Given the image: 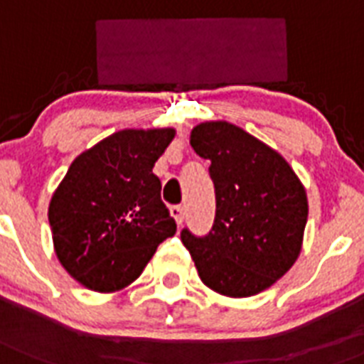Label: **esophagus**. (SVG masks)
Segmentation results:
<instances>
[{
  "mask_svg": "<svg viewBox=\"0 0 364 364\" xmlns=\"http://www.w3.org/2000/svg\"><path fill=\"white\" fill-rule=\"evenodd\" d=\"M170 215L176 218L177 224H181L183 218H185V208H183V205H173V208L170 209Z\"/></svg>",
  "mask_w": 364,
  "mask_h": 364,
  "instance_id": "1",
  "label": "esophagus"
}]
</instances>
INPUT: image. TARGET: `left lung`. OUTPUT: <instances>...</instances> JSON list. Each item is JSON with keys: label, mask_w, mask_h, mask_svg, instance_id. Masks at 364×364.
Listing matches in <instances>:
<instances>
[{"label": "left lung", "mask_w": 364, "mask_h": 364, "mask_svg": "<svg viewBox=\"0 0 364 364\" xmlns=\"http://www.w3.org/2000/svg\"><path fill=\"white\" fill-rule=\"evenodd\" d=\"M191 146L211 161L217 215L205 237L183 230V245L208 288L252 297L299 258L309 217L305 187L279 151L228 121L196 125Z\"/></svg>", "instance_id": "1"}]
</instances>
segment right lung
<instances>
[{
    "mask_svg": "<svg viewBox=\"0 0 364 364\" xmlns=\"http://www.w3.org/2000/svg\"><path fill=\"white\" fill-rule=\"evenodd\" d=\"M176 129H125L76 156L52 194L48 220L59 264L87 289L132 284L176 233L153 173Z\"/></svg>",
    "mask_w": 364,
    "mask_h": 364,
    "instance_id": "1",
    "label": "right lung"
}]
</instances>
